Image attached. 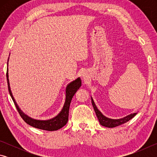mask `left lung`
Segmentation results:
<instances>
[{
    "mask_svg": "<svg viewBox=\"0 0 157 157\" xmlns=\"http://www.w3.org/2000/svg\"><path fill=\"white\" fill-rule=\"evenodd\" d=\"M91 98V102H92L93 107H94L95 112L96 113L98 121H99L101 125L105 126L106 127H109V128L111 127V128H112V127H115L118 125H121V124L125 123L127 121L131 120L132 118H134V117L137 114V113H133L125 117H123V118H118V119H112V118H107V117H106L103 115V114L101 113L100 111H99V109L97 108L96 105H95L92 97Z\"/></svg>",
    "mask_w": 157,
    "mask_h": 157,
    "instance_id": "8db88e82",
    "label": "left lung"
}]
</instances>
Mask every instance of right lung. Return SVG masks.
I'll return each mask as SVG.
<instances>
[{
    "label": "right lung",
    "mask_w": 157,
    "mask_h": 157,
    "mask_svg": "<svg viewBox=\"0 0 157 157\" xmlns=\"http://www.w3.org/2000/svg\"><path fill=\"white\" fill-rule=\"evenodd\" d=\"M9 61V58H8ZM8 61H7V84H8V90L10 96L14 102L16 107L17 109V111L19 113L21 118L23 119L26 123L28 124L33 127H35L37 129L46 130V131H56L62 128L65 124L67 123L68 120V113H69V107H70L71 102L72 100L73 95H75L76 91L79 89V87L81 86L82 81L80 78H78L75 80L70 82L66 87V98L65 102L63 105L62 110L60 112L57 114L54 118L48 119V120H37V119L32 118L31 117L28 116V115L23 112L21 109L20 107H18L17 102L13 96L12 93L10 89V81H9V74H8Z\"/></svg>",
    "instance_id": "right-lung-1"
}]
</instances>
